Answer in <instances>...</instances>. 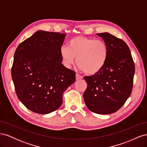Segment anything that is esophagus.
Returning <instances> with one entry per match:
<instances>
[{
	"label": "esophagus",
	"mask_w": 147,
	"mask_h": 147,
	"mask_svg": "<svg viewBox=\"0 0 147 147\" xmlns=\"http://www.w3.org/2000/svg\"><path fill=\"white\" fill-rule=\"evenodd\" d=\"M75 77H76L77 80H80V79H82L83 78V77L81 76V75H80L78 74H77L76 75H75Z\"/></svg>",
	"instance_id": "obj_1"
}]
</instances>
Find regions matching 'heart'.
<instances>
[{"mask_svg": "<svg viewBox=\"0 0 147 147\" xmlns=\"http://www.w3.org/2000/svg\"><path fill=\"white\" fill-rule=\"evenodd\" d=\"M60 54L63 63L70 67L76 58L79 68L88 75L98 73L104 67L109 56V48L101 40L77 36L69 41V46H62Z\"/></svg>", "mask_w": 147, "mask_h": 147, "instance_id": "heart-1", "label": "heart"}]
</instances>
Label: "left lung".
<instances>
[{
  "label": "left lung",
  "mask_w": 147,
  "mask_h": 147,
  "mask_svg": "<svg viewBox=\"0 0 147 147\" xmlns=\"http://www.w3.org/2000/svg\"><path fill=\"white\" fill-rule=\"evenodd\" d=\"M109 48L106 63L99 72L84 77L87 88L83 98L88 109L100 115L116 112L130 96L135 66L127 44L108 32L97 34Z\"/></svg>",
  "instance_id": "1"
}]
</instances>
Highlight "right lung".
Returning a JSON list of instances; mask_svg holds the SVG:
<instances>
[{"label":"right lung","mask_w":147,"mask_h":147,"mask_svg":"<svg viewBox=\"0 0 147 147\" xmlns=\"http://www.w3.org/2000/svg\"><path fill=\"white\" fill-rule=\"evenodd\" d=\"M65 34L38 30L18 47L11 77L19 100L40 114L54 112L75 82V72L62 64L60 49Z\"/></svg>","instance_id":"obj_1"}]
</instances>
